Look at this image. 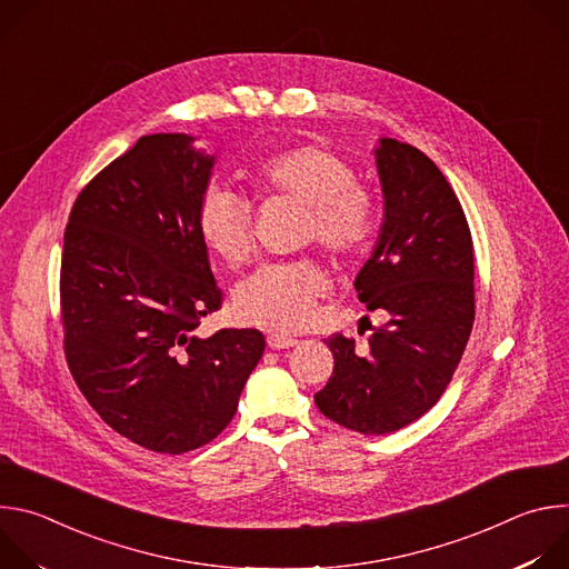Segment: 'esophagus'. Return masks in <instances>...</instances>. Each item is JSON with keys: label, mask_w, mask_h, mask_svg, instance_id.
Listing matches in <instances>:
<instances>
[{"label": "esophagus", "mask_w": 569, "mask_h": 569, "mask_svg": "<svg viewBox=\"0 0 569 569\" xmlns=\"http://www.w3.org/2000/svg\"><path fill=\"white\" fill-rule=\"evenodd\" d=\"M268 347L274 349V351H281V349H290L297 345V340L292 336H286V333H270L268 338Z\"/></svg>", "instance_id": "obj_1"}]
</instances>
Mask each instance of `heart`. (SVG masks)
I'll list each match as a JSON object with an SVG mask.
<instances>
[{"label":"heart","mask_w":569,"mask_h":569,"mask_svg":"<svg viewBox=\"0 0 569 569\" xmlns=\"http://www.w3.org/2000/svg\"><path fill=\"white\" fill-rule=\"evenodd\" d=\"M261 198H288L306 204L303 238L315 240L331 259L351 263L365 254L376 233L378 209L367 187L356 182L349 161L317 143L279 150L250 173ZM204 248L222 263L238 268L254 248V220L246 200L227 189L202 193L196 216ZM323 270L308 259L270 263L242 281L233 295V315L250 327L297 331L312 319L317 301L327 292Z\"/></svg>","instance_id":"heart-1"}]
</instances>
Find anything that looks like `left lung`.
<instances>
[{"label":"left lung","mask_w":569,"mask_h":569,"mask_svg":"<svg viewBox=\"0 0 569 569\" xmlns=\"http://www.w3.org/2000/svg\"><path fill=\"white\" fill-rule=\"evenodd\" d=\"M385 220L356 277L367 310H387L367 347L333 333L336 367L315 393L319 412L360 435L423 417L450 385L475 321V259L466 213L435 161L410 143L376 150Z\"/></svg>","instance_id":"8db88e82"}]
</instances>
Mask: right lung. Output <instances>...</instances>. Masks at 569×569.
<instances>
[{"label": "right lung", "mask_w": 569, "mask_h": 569, "mask_svg": "<svg viewBox=\"0 0 569 569\" xmlns=\"http://www.w3.org/2000/svg\"><path fill=\"white\" fill-rule=\"evenodd\" d=\"M189 134H146L78 193L64 229L67 367L132 443L182 455L216 439L263 356L257 329L200 338L220 310L196 216L213 157Z\"/></svg>", "instance_id": "right-lung-1"}]
</instances>
